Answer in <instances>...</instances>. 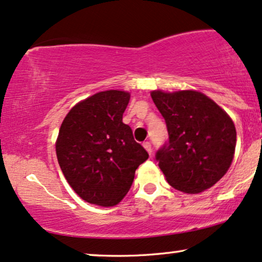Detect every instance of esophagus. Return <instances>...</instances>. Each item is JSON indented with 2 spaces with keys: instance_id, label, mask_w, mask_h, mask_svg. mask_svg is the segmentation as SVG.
<instances>
[{
  "instance_id": "obj_1",
  "label": "esophagus",
  "mask_w": 262,
  "mask_h": 262,
  "mask_svg": "<svg viewBox=\"0 0 262 262\" xmlns=\"http://www.w3.org/2000/svg\"><path fill=\"white\" fill-rule=\"evenodd\" d=\"M143 147H144V148H146L147 152L149 153V156L152 155V144H150L149 142H144L143 143Z\"/></svg>"
}]
</instances>
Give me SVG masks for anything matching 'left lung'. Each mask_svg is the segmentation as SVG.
<instances>
[{"mask_svg": "<svg viewBox=\"0 0 262 262\" xmlns=\"http://www.w3.org/2000/svg\"><path fill=\"white\" fill-rule=\"evenodd\" d=\"M150 97L168 128V142L156 153L167 181L185 193L210 189L232 164L234 122L201 92L153 91Z\"/></svg>", "mask_w": 262, "mask_h": 262, "instance_id": "left-lung-1", "label": "left lung"}]
</instances>
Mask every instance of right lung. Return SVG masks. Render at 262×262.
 Returning a JSON list of instances; mask_svg holds the SVG:
<instances>
[{"mask_svg":"<svg viewBox=\"0 0 262 262\" xmlns=\"http://www.w3.org/2000/svg\"><path fill=\"white\" fill-rule=\"evenodd\" d=\"M128 100L127 92H99L76 104L61 124L58 164L70 186L89 204L118 205L138 165L148 158L130 126L122 122Z\"/></svg>","mask_w":262,"mask_h":262,"instance_id":"1","label":"right lung"}]
</instances>
